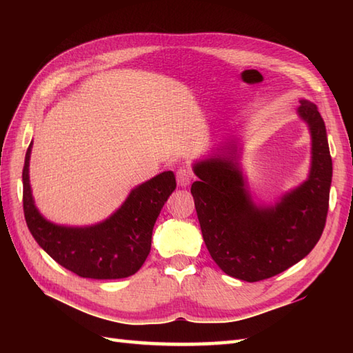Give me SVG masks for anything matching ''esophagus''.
I'll list each match as a JSON object with an SVG mask.
<instances>
[{
	"mask_svg": "<svg viewBox=\"0 0 353 353\" xmlns=\"http://www.w3.org/2000/svg\"><path fill=\"white\" fill-rule=\"evenodd\" d=\"M176 177H177V185L185 188V186H188L192 181V171L188 167H181L176 172Z\"/></svg>",
	"mask_w": 353,
	"mask_h": 353,
	"instance_id": "obj_1",
	"label": "esophagus"
}]
</instances>
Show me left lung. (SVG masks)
<instances>
[{
    "mask_svg": "<svg viewBox=\"0 0 353 353\" xmlns=\"http://www.w3.org/2000/svg\"><path fill=\"white\" fill-rule=\"evenodd\" d=\"M310 125L312 162L308 181L273 208H256L238 168L236 141L224 145L221 157L194 165L200 181L191 194L205 244L224 273L245 282L279 274L308 254L323 234L332 159L326 127L317 106L306 100L299 106Z\"/></svg>",
    "mask_w": 353,
    "mask_h": 353,
    "instance_id": "8db88e82",
    "label": "left lung"
}]
</instances>
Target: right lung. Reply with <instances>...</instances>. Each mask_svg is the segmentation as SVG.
<instances>
[{
	"label": "right lung",
	"mask_w": 353,
	"mask_h": 353,
	"mask_svg": "<svg viewBox=\"0 0 353 353\" xmlns=\"http://www.w3.org/2000/svg\"><path fill=\"white\" fill-rule=\"evenodd\" d=\"M30 153L32 144L22 170V203L36 243L57 264L80 277L121 279L137 273L152 249L153 228L161 209L176 190L172 171L161 172L134 188L106 221L91 228H66L47 221L37 212L28 183Z\"/></svg>",
	"instance_id": "add662e5"
}]
</instances>
